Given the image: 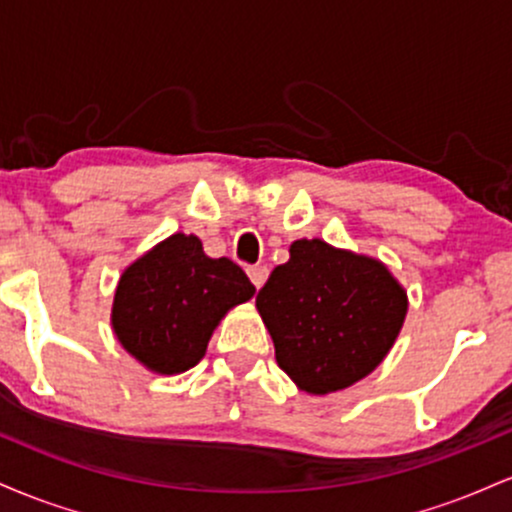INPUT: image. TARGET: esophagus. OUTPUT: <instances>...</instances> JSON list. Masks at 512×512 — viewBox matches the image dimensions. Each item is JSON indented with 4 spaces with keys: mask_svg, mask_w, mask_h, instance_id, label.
Listing matches in <instances>:
<instances>
[{
    "mask_svg": "<svg viewBox=\"0 0 512 512\" xmlns=\"http://www.w3.org/2000/svg\"><path fill=\"white\" fill-rule=\"evenodd\" d=\"M248 276L257 289H262L264 281H267V276H269V269L262 267V264H255V267H248Z\"/></svg>",
    "mask_w": 512,
    "mask_h": 512,
    "instance_id": "esophagus-1",
    "label": "esophagus"
}]
</instances>
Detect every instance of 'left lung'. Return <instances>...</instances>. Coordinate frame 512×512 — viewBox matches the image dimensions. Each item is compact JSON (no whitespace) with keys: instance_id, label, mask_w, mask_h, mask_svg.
<instances>
[{"instance_id":"obj_1","label":"left lung","mask_w":512,"mask_h":512,"mask_svg":"<svg viewBox=\"0 0 512 512\" xmlns=\"http://www.w3.org/2000/svg\"><path fill=\"white\" fill-rule=\"evenodd\" d=\"M289 262L257 293L279 368L308 395H330L373 373L395 346L409 298L385 262L293 240Z\"/></svg>"}]
</instances>
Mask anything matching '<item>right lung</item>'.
<instances>
[{
	"label": "right lung",
	"mask_w": 512,
	"mask_h": 512,
	"mask_svg": "<svg viewBox=\"0 0 512 512\" xmlns=\"http://www.w3.org/2000/svg\"><path fill=\"white\" fill-rule=\"evenodd\" d=\"M252 296L255 286L236 262L214 260L197 236L173 233L120 274L110 325L146 370L178 375L202 361L228 310Z\"/></svg>",
	"instance_id": "1"
}]
</instances>
